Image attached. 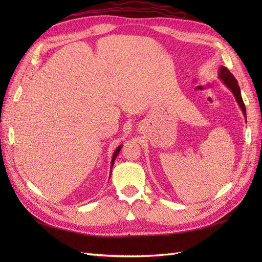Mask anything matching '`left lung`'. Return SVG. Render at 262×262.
<instances>
[{
	"instance_id": "1",
	"label": "left lung",
	"mask_w": 262,
	"mask_h": 262,
	"mask_svg": "<svg viewBox=\"0 0 262 262\" xmlns=\"http://www.w3.org/2000/svg\"><path fill=\"white\" fill-rule=\"evenodd\" d=\"M219 77L220 79L223 81L224 84L230 89L231 92L234 94V97L236 99V102L240 105V108L243 113L244 118L247 119V110H246V105H244V102L242 100V96H241V90H240V86L237 84V81L231 72L227 70L224 66H221L220 71H219Z\"/></svg>"
}]
</instances>
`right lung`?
Listing matches in <instances>:
<instances>
[{"instance_id":"1","label":"right lung","mask_w":262,"mask_h":262,"mask_svg":"<svg viewBox=\"0 0 262 262\" xmlns=\"http://www.w3.org/2000/svg\"><path fill=\"white\" fill-rule=\"evenodd\" d=\"M121 147H122V145H120V146H118V147L116 148V151H115V153H114V155H113V159H111V169H113V165H114V163H115V160H116V158H117V155H118V153L120 152Z\"/></svg>"}]
</instances>
